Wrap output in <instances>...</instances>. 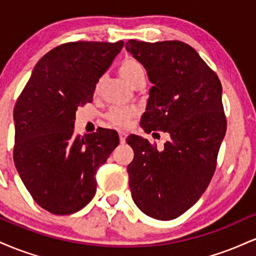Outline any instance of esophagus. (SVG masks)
<instances>
[{
  "mask_svg": "<svg viewBox=\"0 0 256 256\" xmlns=\"http://www.w3.org/2000/svg\"><path fill=\"white\" fill-rule=\"evenodd\" d=\"M119 137H120V143H124L126 140V134L124 131H119Z\"/></svg>",
  "mask_w": 256,
  "mask_h": 256,
  "instance_id": "34e87169",
  "label": "esophagus"
}]
</instances>
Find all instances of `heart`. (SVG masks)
<instances>
[{"mask_svg": "<svg viewBox=\"0 0 256 256\" xmlns=\"http://www.w3.org/2000/svg\"><path fill=\"white\" fill-rule=\"evenodd\" d=\"M119 74L126 83L132 84L138 78H146V70L140 61L134 58H125L119 64ZM137 110L132 107H114L106 114V119L113 125L125 128L136 116Z\"/></svg>", "mask_w": 256, "mask_h": 256, "instance_id": "obj_1", "label": "heart"}]
</instances>
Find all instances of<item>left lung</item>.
<instances>
[{
  "label": "left lung",
  "mask_w": 256,
  "mask_h": 256,
  "mask_svg": "<svg viewBox=\"0 0 256 256\" xmlns=\"http://www.w3.org/2000/svg\"><path fill=\"white\" fill-rule=\"evenodd\" d=\"M125 48L152 84L140 128L171 137L162 150L142 137H128L134 152L128 166L132 200L146 216L172 220L198 201L216 171L226 132L222 83L184 42L130 40Z\"/></svg>",
  "instance_id": "1"
}]
</instances>
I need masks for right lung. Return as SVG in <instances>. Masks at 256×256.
<instances>
[{
    "label": "right lung",
    "instance_id": "1",
    "mask_svg": "<svg viewBox=\"0 0 256 256\" xmlns=\"http://www.w3.org/2000/svg\"><path fill=\"white\" fill-rule=\"evenodd\" d=\"M124 42H70L38 61L14 107V164L32 198L56 216L80 210L96 192V172L119 144L114 130L74 134L76 112Z\"/></svg>",
    "mask_w": 256,
    "mask_h": 256
}]
</instances>
